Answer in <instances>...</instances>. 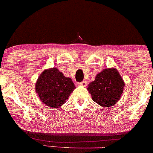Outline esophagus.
Instances as JSON below:
<instances>
[{
    "label": "esophagus",
    "mask_w": 153,
    "mask_h": 153,
    "mask_svg": "<svg viewBox=\"0 0 153 153\" xmlns=\"http://www.w3.org/2000/svg\"><path fill=\"white\" fill-rule=\"evenodd\" d=\"M78 85H79V86H82V87H87V83L85 81H81V82L78 83Z\"/></svg>",
    "instance_id": "1"
}]
</instances>
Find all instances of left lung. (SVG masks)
<instances>
[{"label":"left lung","mask_w":153,"mask_h":153,"mask_svg":"<svg viewBox=\"0 0 153 153\" xmlns=\"http://www.w3.org/2000/svg\"><path fill=\"white\" fill-rule=\"evenodd\" d=\"M125 83L118 71L114 68L104 69L88 85L93 100L102 107H111L120 100Z\"/></svg>","instance_id":"obj_1"}]
</instances>
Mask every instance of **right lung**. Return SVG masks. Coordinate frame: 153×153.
Instances as JSON below:
<instances>
[{
  "label": "right lung",
  "instance_id": "1",
  "mask_svg": "<svg viewBox=\"0 0 153 153\" xmlns=\"http://www.w3.org/2000/svg\"><path fill=\"white\" fill-rule=\"evenodd\" d=\"M36 91L43 104L57 108L66 102L75 86L57 68L44 70L36 83Z\"/></svg>",
  "mask_w": 153,
  "mask_h": 153
}]
</instances>
